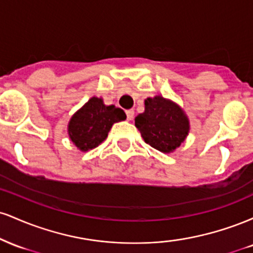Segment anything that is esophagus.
Segmentation results:
<instances>
[{
	"label": "esophagus",
	"mask_w": 253,
	"mask_h": 253,
	"mask_svg": "<svg viewBox=\"0 0 253 253\" xmlns=\"http://www.w3.org/2000/svg\"><path fill=\"white\" fill-rule=\"evenodd\" d=\"M126 115H127V120H132L133 117H134V110L133 109L126 110Z\"/></svg>",
	"instance_id": "1"
}]
</instances>
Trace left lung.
Masks as SVG:
<instances>
[{"mask_svg":"<svg viewBox=\"0 0 253 253\" xmlns=\"http://www.w3.org/2000/svg\"><path fill=\"white\" fill-rule=\"evenodd\" d=\"M145 143L164 153L173 152L189 133V120L178 104L162 96L147 97L145 112L135 118Z\"/></svg>","mask_w":253,"mask_h":253,"instance_id":"1","label":"left lung"}]
</instances>
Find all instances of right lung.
I'll list each match as a JSON object with an SVG mask.
<instances>
[{
    "label": "right lung",
    "instance_id": "obj_1",
    "mask_svg": "<svg viewBox=\"0 0 253 253\" xmlns=\"http://www.w3.org/2000/svg\"><path fill=\"white\" fill-rule=\"evenodd\" d=\"M126 119L121 108L106 106L102 98L91 97L81 109H78L68 126L71 141L83 152L97 147L108 135L115 123Z\"/></svg>",
    "mask_w": 253,
    "mask_h": 253
}]
</instances>
